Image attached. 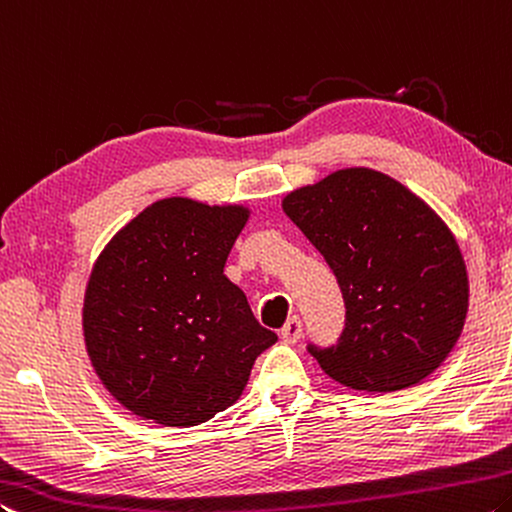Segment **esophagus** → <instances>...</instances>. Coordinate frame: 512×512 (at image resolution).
<instances>
[{"label":"esophagus","instance_id":"esophagus-1","mask_svg":"<svg viewBox=\"0 0 512 512\" xmlns=\"http://www.w3.org/2000/svg\"><path fill=\"white\" fill-rule=\"evenodd\" d=\"M301 331H304V326H301V320L295 315V317H290L286 324H283L281 338H283V342H290L292 345V342H297L301 338Z\"/></svg>","mask_w":512,"mask_h":512}]
</instances>
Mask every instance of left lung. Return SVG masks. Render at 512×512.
I'll return each instance as SVG.
<instances>
[{
  "label": "left lung",
  "mask_w": 512,
  "mask_h": 512,
  "mask_svg": "<svg viewBox=\"0 0 512 512\" xmlns=\"http://www.w3.org/2000/svg\"><path fill=\"white\" fill-rule=\"evenodd\" d=\"M283 211L329 263L345 299L338 342L308 345L322 370L365 392L404 390L438 370L469 299L465 261L445 222L367 167L290 192Z\"/></svg>",
  "instance_id": "1"
}]
</instances>
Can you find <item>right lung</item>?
<instances>
[{
    "label": "right lung",
    "instance_id": "add662e5",
    "mask_svg": "<svg viewBox=\"0 0 512 512\" xmlns=\"http://www.w3.org/2000/svg\"><path fill=\"white\" fill-rule=\"evenodd\" d=\"M247 217L242 206L161 199L92 267L83 299L88 356L106 390L142 420L208 422L236 404L254 360L276 342L224 276Z\"/></svg>",
    "mask_w": 512,
    "mask_h": 512
}]
</instances>
